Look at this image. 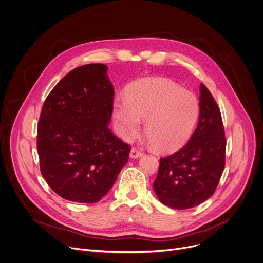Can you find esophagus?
<instances>
[{
    "mask_svg": "<svg viewBox=\"0 0 263 263\" xmlns=\"http://www.w3.org/2000/svg\"><path fill=\"white\" fill-rule=\"evenodd\" d=\"M142 156H143V153L140 152V151H138L137 148H132V151H130V153H129V157H130L132 159H138V158H140V157H142Z\"/></svg>",
    "mask_w": 263,
    "mask_h": 263,
    "instance_id": "esophagus-1",
    "label": "esophagus"
}]
</instances>
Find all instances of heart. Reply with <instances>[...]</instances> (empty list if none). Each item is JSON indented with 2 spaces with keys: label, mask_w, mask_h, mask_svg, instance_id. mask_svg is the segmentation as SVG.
Returning <instances> with one entry per match:
<instances>
[{
  "label": "heart",
  "mask_w": 263,
  "mask_h": 263,
  "mask_svg": "<svg viewBox=\"0 0 263 263\" xmlns=\"http://www.w3.org/2000/svg\"><path fill=\"white\" fill-rule=\"evenodd\" d=\"M199 116L196 96L162 77L144 79L132 85L126 100L115 101L116 130L124 140L134 139L145 121L144 133L161 153L180 149L190 139Z\"/></svg>",
  "instance_id": "heart-1"
}]
</instances>
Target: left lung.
I'll return each instance as SVG.
<instances>
[{"mask_svg":"<svg viewBox=\"0 0 263 263\" xmlns=\"http://www.w3.org/2000/svg\"><path fill=\"white\" fill-rule=\"evenodd\" d=\"M226 138L220 110L206 85H199V118L189 142L160 159L154 190L169 208L184 210L214 193L224 168Z\"/></svg>","mask_w":263,"mask_h":263,"instance_id":"1","label":"left lung"}]
</instances>
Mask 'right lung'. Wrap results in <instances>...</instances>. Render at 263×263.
Listing matches in <instances>:
<instances>
[{
    "label": "right lung",
    "instance_id": "1",
    "mask_svg": "<svg viewBox=\"0 0 263 263\" xmlns=\"http://www.w3.org/2000/svg\"><path fill=\"white\" fill-rule=\"evenodd\" d=\"M114 93L107 67L90 64L68 73L43 105L37 126L41 171L63 198L97 202L128 161L129 146L108 128Z\"/></svg>",
    "mask_w": 263,
    "mask_h": 263
}]
</instances>
